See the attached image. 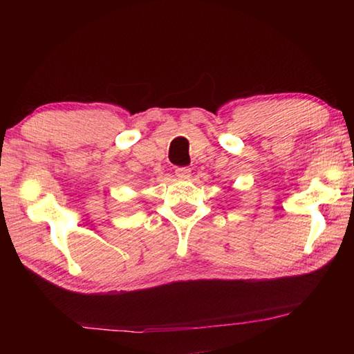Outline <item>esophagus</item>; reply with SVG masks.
I'll return each instance as SVG.
<instances>
[{
    "label": "esophagus",
    "instance_id": "obj_1",
    "mask_svg": "<svg viewBox=\"0 0 354 354\" xmlns=\"http://www.w3.org/2000/svg\"><path fill=\"white\" fill-rule=\"evenodd\" d=\"M190 173H192V170L189 169V167H179V169L175 170V175L179 179H183V181H185V179L190 178Z\"/></svg>",
    "mask_w": 354,
    "mask_h": 354
}]
</instances>
